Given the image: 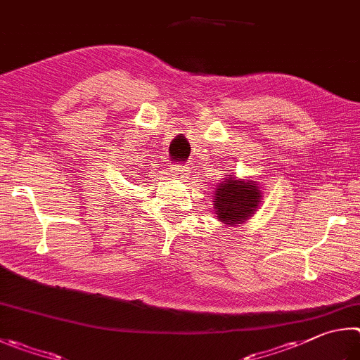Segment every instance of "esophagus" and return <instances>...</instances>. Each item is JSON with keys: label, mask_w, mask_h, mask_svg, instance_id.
<instances>
[{"label": "esophagus", "mask_w": 360, "mask_h": 360, "mask_svg": "<svg viewBox=\"0 0 360 360\" xmlns=\"http://www.w3.org/2000/svg\"><path fill=\"white\" fill-rule=\"evenodd\" d=\"M172 172L176 179L185 181V180H188V175H190V167H186L185 164H174Z\"/></svg>", "instance_id": "obj_1"}]
</instances>
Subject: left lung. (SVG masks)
I'll use <instances>...</instances> for the list:
<instances>
[{
  "mask_svg": "<svg viewBox=\"0 0 360 360\" xmlns=\"http://www.w3.org/2000/svg\"><path fill=\"white\" fill-rule=\"evenodd\" d=\"M213 196L218 219L232 226L248 219L261 202V190L255 181H242L232 176L218 184Z\"/></svg>",
  "mask_w": 360,
  "mask_h": 360,
  "instance_id": "1",
  "label": "left lung"
}]
</instances>
